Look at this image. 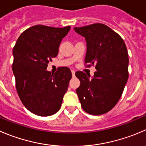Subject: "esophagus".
<instances>
[{
    "label": "esophagus",
    "instance_id": "1",
    "mask_svg": "<svg viewBox=\"0 0 146 146\" xmlns=\"http://www.w3.org/2000/svg\"><path fill=\"white\" fill-rule=\"evenodd\" d=\"M71 73H72V75H73V76H75V71L73 70H71Z\"/></svg>",
    "mask_w": 146,
    "mask_h": 146
}]
</instances>
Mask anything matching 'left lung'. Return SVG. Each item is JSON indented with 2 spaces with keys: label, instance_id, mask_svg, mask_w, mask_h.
Returning <instances> with one entry per match:
<instances>
[{
  "label": "left lung",
  "instance_id": "left-lung-1",
  "mask_svg": "<svg viewBox=\"0 0 146 146\" xmlns=\"http://www.w3.org/2000/svg\"><path fill=\"white\" fill-rule=\"evenodd\" d=\"M87 43L85 64L95 66L90 78L82 71L76 76L80 85L76 93L82 108L91 115L110 111L119 100L128 78V54L126 46L117 33L103 23L74 28Z\"/></svg>",
  "mask_w": 146,
  "mask_h": 146
}]
</instances>
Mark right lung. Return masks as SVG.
<instances>
[{
    "instance_id": "obj_1",
    "label": "right lung",
    "mask_w": 146,
    "mask_h": 146,
    "mask_svg": "<svg viewBox=\"0 0 146 146\" xmlns=\"http://www.w3.org/2000/svg\"><path fill=\"white\" fill-rule=\"evenodd\" d=\"M70 29L34 25L21 34L14 46L12 69L17 93L24 106L35 115H52L61 107L71 71L59 67L52 74L46 68L57 56L60 42Z\"/></svg>"
}]
</instances>
